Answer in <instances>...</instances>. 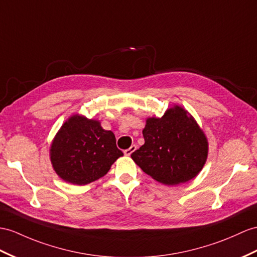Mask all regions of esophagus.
I'll return each mask as SVG.
<instances>
[{
	"instance_id": "obj_1",
	"label": "esophagus",
	"mask_w": 257,
	"mask_h": 257,
	"mask_svg": "<svg viewBox=\"0 0 257 257\" xmlns=\"http://www.w3.org/2000/svg\"><path fill=\"white\" fill-rule=\"evenodd\" d=\"M136 150V146L135 145H132L128 149H125L124 150V155L125 156H131L134 152Z\"/></svg>"
}]
</instances>
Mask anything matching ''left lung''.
<instances>
[{"instance_id":"left-lung-1","label":"left lung","mask_w":257,"mask_h":257,"mask_svg":"<svg viewBox=\"0 0 257 257\" xmlns=\"http://www.w3.org/2000/svg\"><path fill=\"white\" fill-rule=\"evenodd\" d=\"M143 136L145 144L131 157L162 184L187 182L201 172L207 160V137L180 105L168 109L161 117H148Z\"/></svg>"}]
</instances>
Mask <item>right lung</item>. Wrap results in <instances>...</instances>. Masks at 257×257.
I'll list each match as a JSON object with an SVG mask.
<instances>
[{
	"instance_id": "add662e5",
	"label": "right lung",
	"mask_w": 257,
	"mask_h": 257,
	"mask_svg": "<svg viewBox=\"0 0 257 257\" xmlns=\"http://www.w3.org/2000/svg\"><path fill=\"white\" fill-rule=\"evenodd\" d=\"M123 156L114 134L97 120L74 114L62 125L50 148V159L56 174L65 182L85 185L110 170Z\"/></svg>"
}]
</instances>
